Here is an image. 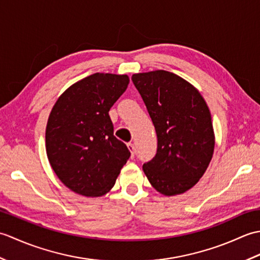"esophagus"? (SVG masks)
Segmentation results:
<instances>
[{"label": "esophagus", "instance_id": "34e87169", "mask_svg": "<svg viewBox=\"0 0 260 260\" xmlns=\"http://www.w3.org/2000/svg\"><path fill=\"white\" fill-rule=\"evenodd\" d=\"M127 147L129 148L131 154H132V158H134V156H135V146H134V144H133V143H128V144H127Z\"/></svg>", "mask_w": 260, "mask_h": 260}]
</instances>
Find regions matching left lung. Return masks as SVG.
<instances>
[{
  "mask_svg": "<svg viewBox=\"0 0 260 260\" xmlns=\"http://www.w3.org/2000/svg\"><path fill=\"white\" fill-rule=\"evenodd\" d=\"M132 80L143 98L157 136V151L143 171L164 196L194 186L211 161L214 133L211 114L201 93L173 73L134 74Z\"/></svg>",
  "mask_w": 260,
  "mask_h": 260,
  "instance_id": "8db88e82",
  "label": "left lung"
}]
</instances>
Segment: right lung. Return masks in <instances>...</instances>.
<instances>
[{
	"mask_svg": "<svg viewBox=\"0 0 260 260\" xmlns=\"http://www.w3.org/2000/svg\"><path fill=\"white\" fill-rule=\"evenodd\" d=\"M127 75L93 74L71 85L54 104L46 150L54 173L78 194L101 197L131 156L114 136L109 109L128 86Z\"/></svg>",
	"mask_w": 260,
	"mask_h": 260,
	"instance_id": "1",
	"label": "right lung"
}]
</instances>
